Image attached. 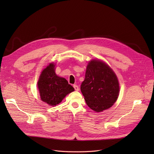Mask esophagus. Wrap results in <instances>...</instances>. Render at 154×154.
<instances>
[{
  "label": "esophagus",
  "instance_id": "obj_1",
  "mask_svg": "<svg viewBox=\"0 0 154 154\" xmlns=\"http://www.w3.org/2000/svg\"><path fill=\"white\" fill-rule=\"evenodd\" d=\"M73 86H74V89H75L76 91H79V86H78V85H74Z\"/></svg>",
  "mask_w": 154,
  "mask_h": 154
}]
</instances>
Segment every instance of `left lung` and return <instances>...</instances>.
Instances as JSON below:
<instances>
[{
    "label": "left lung",
    "instance_id": "obj_1",
    "mask_svg": "<svg viewBox=\"0 0 154 154\" xmlns=\"http://www.w3.org/2000/svg\"><path fill=\"white\" fill-rule=\"evenodd\" d=\"M118 79L108 65L100 60L88 63L80 90L87 106L97 112L111 107L119 95Z\"/></svg>",
    "mask_w": 154,
    "mask_h": 154
}]
</instances>
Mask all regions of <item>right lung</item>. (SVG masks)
<instances>
[{
    "label": "right lung",
    "instance_id": "1",
    "mask_svg": "<svg viewBox=\"0 0 154 154\" xmlns=\"http://www.w3.org/2000/svg\"><path fill=\"white\" fill-rule=\"evenodd\" d=\"M54 63H51L41 72L37 86L41 100L50 106H55L74 88L67 80L59 77L55 72Z\"/></svg>",
    "mask_w": 154,
    "mask_h": 154
}]
</instances>
